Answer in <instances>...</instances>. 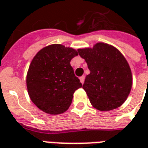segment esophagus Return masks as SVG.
<instances>
[{
  "label": "esophagus",
  "instance_id": "34e87169",
  "mask_svg": "<svg viewBox=\"0 0 148 148\" xmlns=\"http://www.w3.org/2000/svg\"><path fill=\"white\" fill-rule=\"evenodd\" d=\"M79 79H80V82H81L82 84H84V80H85V76H84V75H82V76H80Z\"/></svg>",
  "mask_w": 148,
  "mask_h": 148
}]
</instances>
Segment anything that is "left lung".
<instances>
[{
	"label": "left lung",
	"instance_id": "1",
	"mask_svg": "<svg viewBox=\"0 0 148 148\" xmlns=\"http://www.w3.org/2000/svg\"><path fill=\"white\" fill-rule=\"evenodd\" d=\"M90 71L83 85L91 105L101 111L119 107L129 96L132 84L125 58L114 46L97 43L92 49H79Z\"/></svg>",
	"mask_w": 148,
	"mask_h": 148
}]
</instances>
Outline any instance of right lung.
I'll use <instances>...</instances> for the list:
<instances>
[{
	"label": "right lung",
	"instance_id": "1",
	"mask_svg": "<svg viewBox=\"0 0 148 148\" xmlns=\"http://www.w3.org/2000/svg\"><path fill=\"white\" fill-rule=\"evenodd\" d=\"M78 52L60 44L46 46L33 58L27 75L31 101L49 114H60L69 108L73 94L82 84L70 61Z\"/></svg>",
	"mask_w": 148,
	"mask_h": 148
}]
</instances>
